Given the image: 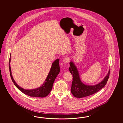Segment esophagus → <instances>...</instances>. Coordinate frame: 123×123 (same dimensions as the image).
<instances>
[{
	"label": "esophagus",
	"mask_w": 123,
	"mask_h": 123,
	"mask_svg": "<svg viewBox=\"0 0 123 123\" xmlns=\"http://www.w3.org/2000/svg\"><path fill=\"white\" fill-rule=\"evenodd\" d=\"M69 61V59L68 58V57H65L63 59V62L67 63H68Z\"/></svg>",
	"instance_id": "1"
}]
</instances>
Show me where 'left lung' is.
Returning <instances> with one entry per match:
<instances>
[{
  "label": "left lung",
  "instance_id": "obj_1",
  "mask_svg": "<svg viewBox=\"0 0 123 123\" xmlns=\"http://www.w3.org/2000/svg\"><path fill=\"white\" fill-rule=\"evenodd\" d=\"M69 64L70 67L68 69L73 74V77L71 92L74 97L80 98L91 95L103 88L107 83L110 76V69L106 76L100 83L94 85H87L81 82L78 71L74 64L71 62Z\"/></svg>",
  "mask_w": 123,
  "mask_h": 123
}]
</instances>
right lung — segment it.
<instances>
[{"label":"right lung","mask_w":123,"mask_h":123,"mask_svg":"<svg viewBox=\"0 0 123 123\" xmlns=\"http://www.w3.org/2000/svg\"><path fill=\"white\" fill-rule=\"evenodd\" d=\"M59 59H57L53 63L50 72L48 73L47 78L46 79L44 82L43 83L42 86L36 89L32 90H25L21 87L18 85L15 80H14L11 73V55L9 60V69L10 73L11 75V80L13 81L15 86L21 91L24 94L29 96L30 97H43L47 96L49 94L50 92H51L52 88L54 82L55 80V79L57 76L60 72V67H59Z\"/></svg>","instance_id":"add662e5"}]
</instances>
